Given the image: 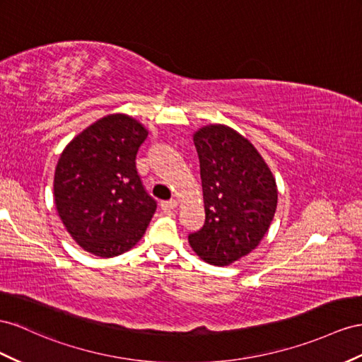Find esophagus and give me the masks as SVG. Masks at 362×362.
Instances as JSON below:
<instances>
[{
	"label": "esophagus",
	"mask_w": 362,
	"mask_h": 362,
	"mask_svg": "<svg viewBox=\"0 0 362 362\" xmlns=\"http://www.w3.org/2000/svg\"><path fill=\"white\" fill-rule=\"evenodd\" d=\"M160 208H162L163 211H173L174 208H177V202H175V200L162 202V203H160Z\"/></svg>",
	"instance_id": "34e87169"
}]
</instances>
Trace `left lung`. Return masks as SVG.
<instances>
[{"instance_id":"8db88e82","label":"left lung","mask_w":362,"mask_h":362,"mask_svg":"<svg viewBox=\"0 0 362 362\" xmlns=\"http://www.w3.org/2000/svg\"><path fill=\"white\" fill-rule=\"evenodd\" d=\"M205 203V223L188 235L202 260L228 266L262 242L276 209V183L255 146L226 125L194 134Z\"/></svg>"}]
</instances>
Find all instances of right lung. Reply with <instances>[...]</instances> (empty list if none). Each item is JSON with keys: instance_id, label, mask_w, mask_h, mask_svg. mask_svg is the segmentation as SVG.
<instances>
[{"instance_id": "obj_1", "label": "right lung", "mask_w": 362, "mask_h": 362, "mask_svg": "<svg viewBox=\"0 0 362 362\" xmlns=\"http://www.w3.org/2000/svg\"><path fill=\"white\" fill-rule=\"evenodd\" d=\"M146 128L110 115L78 134L54 171V205L73 240L98 257L129 251L145 234L157 203L136 168Z\"/></svg>"}]
</instances>
